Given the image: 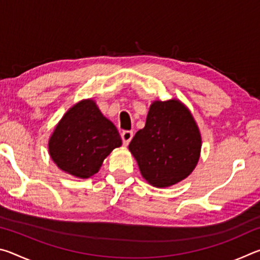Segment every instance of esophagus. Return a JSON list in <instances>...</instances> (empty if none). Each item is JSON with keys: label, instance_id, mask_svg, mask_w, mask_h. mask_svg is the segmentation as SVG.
<instances>
[{"label": "esophagus", "instance_id": "esophagus-1", "mask_svg": "<svg viewBox=\"0 0 260 260\" xmlns=\"http://www.w3.org/2000/svg\"><path fill=\"white\" fill-rule=\"evenodd\" d=\"M121 139H122V143H124V146H128L131 140L133 139V132H132V131H124L121 133Z\"/></svg>", "mask_w": 260, "mask_h": 260}]
</instances>
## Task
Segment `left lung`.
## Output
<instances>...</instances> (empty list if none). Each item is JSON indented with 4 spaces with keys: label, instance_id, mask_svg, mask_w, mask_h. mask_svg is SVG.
<instances>
[{
    "label": "left lung",
    "instance_id": "8db88e82",
    "mask_svg": "<svg viewBox=\"0 0 260 260\" xmlns=\"http://www.w3.org/2000/svg\"><path fill=\"white\" fill-rule=\"evenodd\" d=\"M202 136L192 114L181 101H153L146 126L136 132L128 149L143 179L157 188L182 181L195 170Z\"/></svg>",
    "mask_w": 260,
    "mask_h": 260
}]
</instances>
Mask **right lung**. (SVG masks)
Returning a JSON list of instances; mask_svg holds the SVG:
<instances>
[{
  "label": "right lung",
  "mask_w": 260,
  "mask_h": 260,
  "mask_svg": "<svg viewBox=\"0 0 260 260\" xmlns=\"http://www.w3.org/2000/svg\"><path fill=\"white\" fill-rule=\"evenodd\" d=\"M121 138L94 100L79 101L70 108L50 135L48 149L58 169L79 179H88L100 171Z\"/></svg>",
  "instance_id": "right-lung-1"
}]
</instances>
